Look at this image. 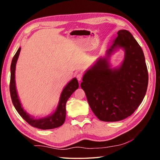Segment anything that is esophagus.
<instances>
[{
	"label": "esophagus",
	"instance_id": "obj_1",
	"mask_svg": "<svg viewBox=\"0 0 160 160\" xmlns=\"http://www.w3.org/2000/svg\"><path fill=\"white\" fill-rule=\"evenodd\" d=\"M76 78L78 81H81V80H82V75L81 73H78L76 75Z\"/></svg>",
	"mask_w": 160,
	"mask_h": 160
}]
</instances>
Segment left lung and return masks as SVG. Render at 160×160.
<instances>
[{"mask_svg":"<svg viewBox=\"0 0 160 160\" xmlns=\"http://www.w3.org/2000/svg\"><path fill=\"white\" fill-rule=\"evenodd\" d=\"M123 48L125 60L118 70L109 68L108 58L114 48ZM148 75L141 47L127 30H120L107 56L100 58L84 73L81 88L100 120L117 122L134 113L147 90Z\"/></svg>","mask_w":160,"mask_h":160,"instance_id":"obj_1","label":"left lung"}]
</instances>
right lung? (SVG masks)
Wrapping results in <instances>:
<instances>
[{"label": "right lung", "instance_id": "right-lung-1", "mask_svg": "<svg viewBox=\"0 0 160 160\" xmlns=\"http://www.w3.org/2000/svg\"><path fill=\"white\" fill-rule=\"evenodd\" d=\"M20 52V47L17 51V52L13 56L12 64H11V78H10V84H9V91L10 96H11L12 103L14 106L16 111L20 114L24 120H25L29 124H30L33 127H36L42 130H47V129H52L58 128L62 126L65 120L66 117V103L67 101L69 99L75 91H76L79 84L76 78H73L70 82L67 84V86L64 88L62 93H61L60 102L58 106L57 109L55 113L49 116L41 118V119H33L31 116L26 113L23 110L20 102L19 98L17 95L16 84H15V69H16V64L18 60L19 53Z\"/></svg>", "mask_w": 160, "mask_h": 160}]
</instances>
